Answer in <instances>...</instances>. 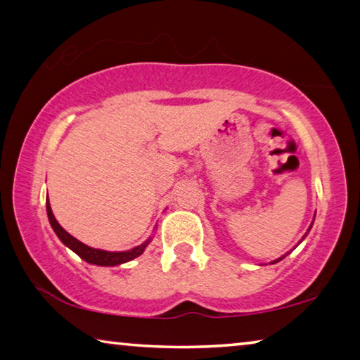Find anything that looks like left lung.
Wrapping results in <instances>:
<instances>
[{
  "label": "left lung",
  "mask_w": 360,
  "mask_h": 360,
  "mask_svg": "<svg viewBox=\"0 0 360 360\" xmlns=\"http://www.w3.org/2000/svg\"><path fill=\"white\" fill-rule=\"evenodd\" d=\"M309 229H311V227H309ZM304 236H307V235H304ZM304 236H303V238H304ZM284 259V255H283V257L281 259H278V260H275V262H273V264H276V262H279V260H283Z\"/></svg>",
  "instance_id": "obj_1"
}]
</instances>
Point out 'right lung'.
I'll return each instance as SVG.
<instances>
[{"instance_id": "add662e5", "label": "right lung", "mask_w": 360, "mask_h": 360, "mask_svg": "<svg viewBox=\"0 0 360 360\" xmlns=\"http://www.w3.org/2000/svg\"><path fill=\"white\" fill-rule=\"evenodd\" d=\"M47 216H49V222H51L53 231H56L57 236L62 240L63 245L68 246L71 251H75L79 257L84 259L85 262L94 265H100V266H114V265H120L125 264V262L133 260L138 255H141L144 252L146 246L149 245V240L139 245L136 248H133L131 251H124V252H108V251H101V249H94L85 246L84 243H81L79 240H76L75 236H71L68 231H66L62 225L57 222L56 216L51 210V205H49V198H47Z\"/></svg>"}]
</instances>
